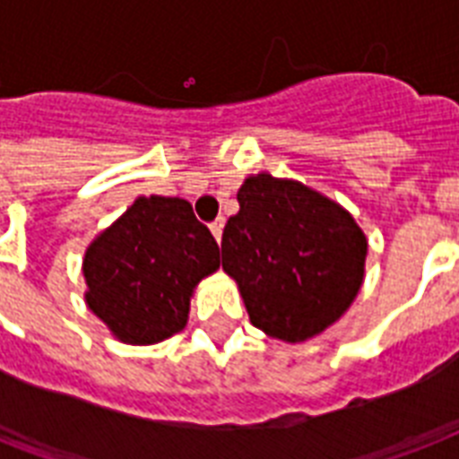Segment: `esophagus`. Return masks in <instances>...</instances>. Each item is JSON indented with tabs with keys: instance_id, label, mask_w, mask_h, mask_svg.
<instances>
[{
	"instance_id": "esophagus-1",
	"label": "esophagus",
	"mask_w": 459,
	"mask_h": 459,
	"mask_svg": "<svg viewBox=\"0 0 459 459\" xmlns=\"http://www.w3.org/2000/svg\"><path fill=\"white\" fill-rule=\"evenodd\" d=\"M209 230H212V236L216 238V243H221V236H223V219H216V221L209 223Z\"/></svg>"
}]
</instances>
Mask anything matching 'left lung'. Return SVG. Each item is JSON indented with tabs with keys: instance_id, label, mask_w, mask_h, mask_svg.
<instances>
[{
	"instance_id": "8db88e82",
	"label": "left lung",
	"mask_w": 459,
	"mask_h": 459,
	"mask_svg": "<svg viewBox=\"0 0 459 459\" xmlns=\"http://www.w3.org/2000/svg\"><path fill=\"white\" fill-rule=\"evenodd\" d=\"M226 221L223 272L238 283L252 326L305 342L333 326L364 283L367 236L348 209L293 178L255 173Z\"/></svg>"
}]
</instances>
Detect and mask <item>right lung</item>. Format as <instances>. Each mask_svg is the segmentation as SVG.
<instances>
[{"instance_id":"add662e5","label":"right lung","mask_w":459,"mask_h":459,"mask_svg":"<svg viewBox=\"0 0 459 459\" xmlns=\"http://www.w3.org/2000/svg\"><path fill=\"white\" fill-rule=\"evenodd\" d=\"M219 264L190 202L143 195L88 245L85 305L117 341L154 345L186 328L195 288Z\"/></svg>"}]
</instances>
